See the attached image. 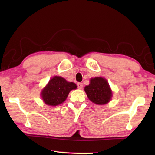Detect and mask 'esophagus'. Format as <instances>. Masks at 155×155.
<instances>
[{
    "label": "esophagus",
    "instance_id": "esophagus-1",
    "mask_svg": "<svg viewBox=\"0 0 155 155\" xmlns=\"http://www.w3.org/2000/svg\"><path fill=\"white\" fill-rule=\"evenodd\" d=\"M77 86L79 89H82L83 87V83H78Z\"/></svg>",
    "mask_w": 155,
    "mask_h": 155
}]
</instances>
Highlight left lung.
Listing matches in <instances>:
<instances>
[{
  "instance_id": "1",
  "label": "left lung",
  "mask_w": 155,
  "mask_h": 155,
  "mask_svg": "<svg viewBox=\"0 0 155 155\" xmlns=\"http://www.w3.org/2000/svg\"><path fill=\"white\" fill-rule=\"evenodd\" d=\"M85 91L89 99L98 104H106L111 98L112 91L109 83L102 77L91 78L90 85L85 86Z\"/></svg>"
}]
</instances>
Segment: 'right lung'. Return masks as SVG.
<instances>
[{"label": "right lung", "instance_id": "1", "mask_svg": "<svg viewBox=\"0 0 155 155\" xmlns=\"http://www.w3.org/2000/svg\"><path fill=\"white\" fill-rule=\"evenodd\" d=\"M76 88L75 83L68 82L61 77H54L41 91V97L46 104L56 106L64 102L70 91Z\"/></svg>", "mask_w": 155, "mask_h": 155}]
</instances>
